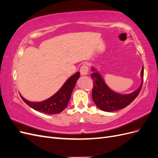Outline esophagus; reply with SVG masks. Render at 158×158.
Here are the masks:
<instances>
[{"mask_svg": "<svg viewBox=\"0 0 158 158\" xmlns=\"http://www.w3.org/2000/svg\"><path fill=\"white\" fill-rule=\"evenodd\" d=\"M80 74L82 75H87L88 74V72H89L88 66L86 64H83L80 67Z\"/></svg>", "mask_w": 158, "mask_h": 158, "instance_id": "1", "label": "esophagus"}]
</instances>
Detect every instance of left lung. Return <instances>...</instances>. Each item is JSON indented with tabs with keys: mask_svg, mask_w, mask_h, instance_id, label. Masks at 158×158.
<instances>
[{
	"mask_svg": "<svg viewBox=\"0 0 158 158\" xmlns=\"http://www.w3.org/2000/svg\"><path fill=\"white\" fill-rule=\"evenodd\" d=\"M92 70H95L92 68ZM142 84L140 88L130 94H120L113 92L110 89L98 72L91 74L94 81V87L92 89L93 101L102 111L112 112L121 109L128 106L136 99L139 94L144 80V66H142L141 71Z\"/></svg>",
	"mask_w": 158,
	"mask_h": 158,
	"instance_id": "left-lung-1",
	"label": "left lung"
}]
</instances>
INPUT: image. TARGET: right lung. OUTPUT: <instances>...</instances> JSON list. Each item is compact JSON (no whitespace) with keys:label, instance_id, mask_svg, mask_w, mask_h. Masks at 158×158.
Wrapping results in <instances>:
<instances>
[{"label":"right lung","instance_id":"right-lung-1","mask_svg":"<svg viewBox=\"0 0 158 158\" xmlns=\"http://www.w3.org/2000/svg\"><path fill=\"white\" fill-rule=\"evenodd\" d=\"M79 77L80 73L78 72L66 80L62 88L54 95L44 102H31L20 95L21 98L27 106L36 111L47 114L60 113L67 106L72 92Z\"/></svg>","mask_w":158,"mask_h":158}]
</instances>
